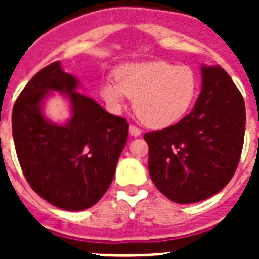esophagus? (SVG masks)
<instances>
[{"instance_id":"1","label":"esophagus","mask_w":259,"mask_h":259,"mask_svg":"<svg viewBox=\"0 0 259 259\" xmlns=\"http://www.w3.org/2000/svg\"><path fill=\"white\" fill-rule=\"evenodd\" d=\"M129 133H130V136H133V137H138V136L141 134V130L138 129V127H136L134 125H130L129 126Z\"/></svg>"}]
</instances>
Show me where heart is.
<instances>
[{
    "label": "heart",
    "mask_w": 259,
    "mask_h": 259,
    "mask_svg": "<svg viewBox=\"0 0 259 259\" xmlns=\"http://www.w3.org/2000/svg\"><path fill=\"white\" fill-rule=\"evenodd\" d=\"M115 79L102 84L103 99L118 109L126 98H133L134 113L152 129L180 121L197 91V78L191 67L161 60L126 64L117 71Z\"/></svg>",
    "instance_id": "obj_1"
}]
</instances>
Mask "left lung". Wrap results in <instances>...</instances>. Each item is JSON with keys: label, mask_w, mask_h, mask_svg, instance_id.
Masks as SVG:
<instances>
[{"label": "left lung", "mask_w": 259, "mask_h": 259, "mask_svg": "<svg viewBox=\"0 0 259 259\" xmlns=\"http://www.w3.org/2000/svg\"><path fill=\"white\" fill-rule=\"evenodd\" d=\"M192 111L175 125L144 134L149 173L162 195L189 204L213 196L237 170L245 140L241 91L221 67H201Z\"/></svg>", "instance_id": "8db88e82"}]
</instances>
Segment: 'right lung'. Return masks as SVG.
I'll use <instances>...</instances> for the list:
<instances>
[{"mask_svg":"<svg viewBox=\"0 0 259 259\" xmlns=\"http://www.w3.org/2000/svg\"><path fill=\"white\" fill-rule=\"evenodd\" d=\"M78 84L60 63H51L28 82L12 111L14 146L26 181L44 200L67 211H82L101 200L129 132L125 118L75 91ZM50 91L70 98L73 117L66 125L42 115V101Z\"/></svg>","mask_w":259,"mask_h":259,"instance_id":"obj_1","label":"right lung"}]
</instances>
